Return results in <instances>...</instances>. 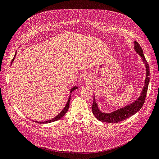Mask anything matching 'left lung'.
Returning a JSON list of instances; mask_svg holds the SVG:
<instances>
[{"mask_svg":"<svg viewBox=\"0 0 159 159\" xmlns=\"http://www.w3.org/2000/svg\"><path fill=\"white\" fill-rule=\"evenodd\" d=\"M134 45L135 51H136V53L142 57V60L146 66V79L144 86H143L142 89V91L141 93H140L139 97L137 99V100L131 103L130 104L125 106L123 108L118 109L115 110V111H113L112 112L105 113L102 112L99 110L98 104L95 102V96H93V105H92V112H93L95 118L99 120L108 123H119V122L127 119L129 117H130L135 113H137L142 108V106L144 104L148 87V84L150 81V69L148 64L144 57V55H143L142 47H140L139 43L136 41L134 42Z\"/></svg>","mask_w":159,"mask_h":159,"instance_id":"1","label":"left lung"}]
</instances>
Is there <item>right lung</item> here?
<instances>
[{"label":"right lung","instance_id":"right-lung-1","mask_svg":"<svg viewBox=\"0 0 159 159\" xmlns=\"http://www.w3.org/2000/svg\"><path fill=\"white\" fill-rule=\"evenodd\" d=\"M16 53H17V51H16V54H15V56H14L13 59L12 61H11V64H13V61H14V60H15V58H16ZM78 89V87H74L73 88H72V89H71L70 91V96H69V98H68V102H67V103H66V105L65 106V107L64 108V109H63V110H61V112L60 114H58L56 116L54 117L53 119H52L49 120H47V121H44V122L34 121V122H36V123H37L44 124V123H52V122L56 121V120H58L59 119H60L61 118H62L63 116H64L65 115V114H66V112H67V111L68 110L69 106H70V102L71 93H72V92L73 91H75V89Z\"/></svg>","mask_w":159,"mask_h":159}]
</instances>
